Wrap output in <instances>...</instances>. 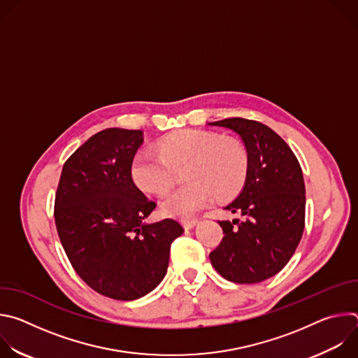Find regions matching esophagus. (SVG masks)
Wrapping results in <instances>:
<instances>
[{"label":"esophagus","instance_id":"esophagus-1","mask_svg":"<svg viewBox=\"0 0 358 358\" xmlns=\"http://www.w3.org/2000/svg\"><path fill=\"white\" fill-rule=\"evenodd\" d=\"M181 224H182L184 229H192L198 224V220H182Z\"/></svg>","mask_w":358,"mask_h":358}]
</instances>
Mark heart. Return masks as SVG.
Here are the masks:
<instances>
[{"instance_id":"heart-1","label":"heart","mask_w":358,"mask_h":358,"mask_svg":"<svg viewBox=\"0 0 358 358\" xmlns=\"http://www.w3.org/2000/svg\"><path fill=\"white\" fill-rule=\"evenodd\" d=\"M187 164L188 184L170 191L162 199V211L170 217L188 218L211 202L235 195L248 173V155L235 138L217 133L187 129L163 137L159 151L143 147L131 160L130 176L147 192L162 194L173 182L174 169Z\"/></svg>"}]
</instances>
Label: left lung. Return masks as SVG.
Wrapping results in <instances>:
<instances>
[{"instance_id": "left-lung-1", "label": "left lung", "mask_w": 358, "mask_h": 358, "mask_svg": "<svg viewBox=\"0 0 358 358\" xmlns=\"http://www.w3.org/2000/svg\"><path fill=\"white\" fill-rule=\"evenodd\" d=\"M208 124L236 133L248 155L243 187L225 207L243 220L220 221L225 236L210 253L211 264L231 282H264L285 268L303 235L300 164L285 140L259 122L232 117Z\"/></svg>"}]
</instances>
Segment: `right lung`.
I'll return each mask as SVG.
<instances>
[{
    "label": "right lung",
    "instance_id": "right-lung-1",
    "mask_svg": "<svg viewBox=\"0 0 358 358\" xmlns=\"http://www.w3.org/2000/svg\"><path fill=\"white\" fill-rule=\"evenodd\" d=\"M141 130L106 129L66 160L55 195V224L76 273L97 293L134 300L156 289L170 246L184 229L174 220L147 224L156 208L133 182Z\"/></svg>",
    "mask_w": 358,
    "mask_h": 358
}]
</instances>
